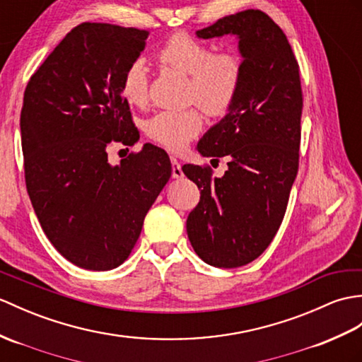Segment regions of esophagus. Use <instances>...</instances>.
<instances>
[{
    "label": "esophagus",
    "mask_w": 362,
    "mask_h": 362,
    "mask_svg": "<svg viewBox=\"0 0 362 362\" xmlns=\"http://www.w3.org/2000/svg\"><path fill=\"white\" fill-rule=\"evenodd\" d=\"M171 166H173V179H182L183 177L182 165L175 157H171Z\"/></svg>",
    "instance_id": "obj_1"
}]
</instances>
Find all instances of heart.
I'll return each mask as SVG.
<instances>
[{
	"mask_svg": "<svg viewBox=\"0 0 362 362\" xmlns=\"http://www.w3.org/2000/svg\"><path fill=\"white\" fill-rule=\"evenodd\" d=\"M157 60L189 77L188 98L209 115H223L236 102L243 77L242 57L225 50L216 52L202 40L177 32L157 50ZM120 94L126 103L140 106L148 97V69L141 60L132 62L122 75ZM197 109L160 111L143 124L146 136L158 145L179 153L202 131Z\"/></svg>",
	"mask_w": 362,
	"mask_h": 362,
	"instance_id": "heart-1",
	"label": "heart"
}]
</instances>
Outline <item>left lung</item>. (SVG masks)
<instances>
[{"label": "left lung", "mask_w": 362, "mask_h": 362, "mask_svg": "<svg viewBox=\"0 0 362 362\" xmlns=\"http://www.w3.org/2000/svg\"><path fill=\"white\" fill-rule=\"evenodd\" d=\"M238 35L243 77L236 102L197 143L205 157H228V170L183 165L200 189L187 219L192 248L204 262L236 268L257 259L282 223L296 179L302 89L299 64L282 29L262 11L223 16L199 38Z\"/></svg>", "instance_id": "1"}]
</instances>
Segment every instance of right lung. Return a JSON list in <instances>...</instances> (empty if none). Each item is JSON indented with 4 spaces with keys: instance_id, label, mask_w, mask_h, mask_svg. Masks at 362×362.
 <instances>
[{
    "instance_id": "right-lung-1",
    "label": "right lung",
    "mask_w": 362,
    "mask_h": 362,
    "mask_svg": "<svg viewBox=\"0 0 362 362\" xmlns=\"http://www.w3.org/2000/svg\"><path fill=\"white\" fill-rule=\"evenodd\" d=\"M148 30L81 23L32 75L21 107L26 188L58 253L94 272L122 265L171 177L170 157L146 143L112 166L111 143L140 137L120 94Z\"/></svg>"
}]
</instances>
